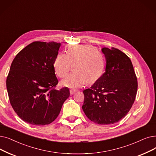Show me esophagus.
Returning <instances> with one entry per match:
<instances>
[{
    "label": "esophagus",
    "mask_w": 156,
    "mask_h": 156,
    "mask_svg": "<svg viewBox=\"0 0 156 156\" xmlns=\"http://www.w3.org/2000/svg\"><path fill=\"white\" fill-rule=\"evenodd\" d=\"M69 92H70V94H74V93L76 92V90H70Z\"/></svg>",
    "instance_id": "obj_1"
}]
</instances>
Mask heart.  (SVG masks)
Listing matches in <instances>:
<instances>
[{"instance_id":"heart-1","label":"heart","mask_w":156,"mask_h":156,"mask_svg":"<svg viewBox=\"0 0 156 156\" xmlns=\"http://www.w3.org/2000/svg\"><path fill=\"white\" fill-rule=\"evenodd\" d=\"M74 72L66 76L61 84L69 89H77L88 82L97 81L103 73L105 58L103 54L90 44H74L69 46L67 54L61 53L57 56L53 66L59 77H64L71 69Z\"/></svg>"}]
</instances>
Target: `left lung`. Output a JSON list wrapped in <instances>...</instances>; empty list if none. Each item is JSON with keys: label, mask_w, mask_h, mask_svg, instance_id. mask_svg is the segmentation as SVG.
<instances>
[{"label": "left lung", "mask_w": 156, "mask_h": 156, "mask_svg": "<svg viewBox=\"0 0 156 156\" xmlns=\"http://www.w3.org/2000/svg\"><path fill=\"white\" fill-rule=\"evenodd\" d=\"M106 59L105 72L90 89L83 90L82 109L98 124H113L131 108L138 89L133 66L124 53L112 48L101 49Z\"/></svg>", "instance_id": "1"}]
</instances>
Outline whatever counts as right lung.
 <instances>
[{
    "instance_id": "add662e5",
    "label": "right lung",
    "mask_w": 156,
    "mask_h": 156,
    "mask_svg": "<svg viewBox=\"0 0 156 156\" xmlns=\"http://www.w3.org/2000/svg\"><path fill=\"white\" fill-rule=\"evenodd\" d=\"M60 46L53 41L33 42L11 65L6 80L10 103L18 117L30 124L51 123L69 96L67 87L55 89L58 82L53 64Z\"/></svg>"
}]
</instances>
